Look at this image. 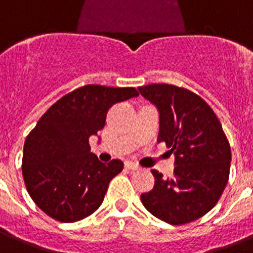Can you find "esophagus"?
I'll list each match as a JSON object with an SVG mask.
<instances>
[{"instance_id": "34e87169", "label": "esophagus", "mask_w": 253, "mask_h": 253, "mask_svg": "<svg viewBox=\"0 0 253 253\" xmlns=\"http://www.w3.org/2000/svg\"><path fill=\"white\" fill-rule=\"evenodd\" d=\"M125 168L128 170H139L140 169V166L136 165V164H133V162L131 161H126L125 162Z\"/></svg>"}]
</instances>
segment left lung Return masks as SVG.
Segmentation results:
<instances>
[{"label":"left lung","instance_id":"obj_1","mask_svg":"<svg viewBox=\"0 0 253 253\" xmlns=\"http://www.w3.org/2000/svg\"><path fill=\"white\" fill-rule=\"evenodd\" d=\"M160 116L159 141L174 155V175L152 170L155 186L140 199L148 212L170 225L200 218L227 184L231 151L211 106L194 92L171 84L137 88Z\"/></svg>","mask_w":253,"mask_h":253}]
</instances>
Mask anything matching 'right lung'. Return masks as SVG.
<instances>
[{"label":"right lung","instance_id":"1","mask_svg":"<svg viewBox=\"0 0 253 253\" xmlns=\"http://www.w3.org/2000/svg\"><path fill=\"white\" fill-rule=\"evenodd\" d=\"M137 96L132 87L89 84L59 98L39 120L24 143L22 171L42 212L59 222H77L98 209L123 162L98 161L89 137L104 128L114 104Z\"/></svg>","mask_w":253,"mask_h":253}]
</instances>
